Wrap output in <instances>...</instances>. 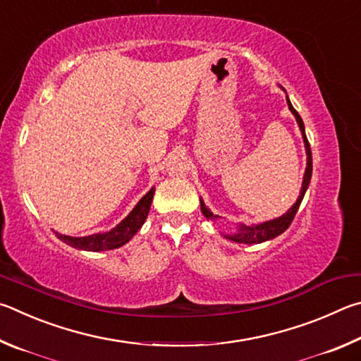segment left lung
Returning a JSON list of instances; mask_svg holds the SVG:
<instances>
[{
    "label": "left lung",
    "instance_id": "left-lung-1",
    "mask_svg": "<svg viewBox=\"0 0 361 361\" xmlns=\"http://www.w3.org/2000/svg\"><path fill=\"white\" fill-rule=\"evenodd\" d=\"M287 104H288V109L292 111V114L296 118V122L300 125V130H301V135H302V141H305V147H306V155H307V166L305 171V177H302V185H301V193L298 200H296V203L290 207V209L283 214V216L277 217L274 220H268V222H263V224H258V225H243L239 224L236 231L233 233V235H226V239H231V241L239 243V244H260L264 241H269V239H274L276 236L282 235L283 231H286L290 224L293 222V219L296 216V212H298V207L301 204L302 198H305V193L309 187V182H311V176H312V154H311V145H309V141L306 137V131H305V123H302V118L300 117V114L296 112L295 107L290 103V99L287 97ZM201 212L204 214V217L207 220H216L219 219V216H214V214L207 209L206 204L203 203V200H201Z\"/></svg>",
    "mask_w": 361,
    "mask_h": 361
}]
</instances>
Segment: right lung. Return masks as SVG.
<instances>
[{
    "label": "right lung",
    "mask_w": 361,
    "mask_h": 361,
    "mask_svg": "<svg viewBox=\"0 0 361 361\" xmlns=\"http://www.w3.org/2000/svg\"><path fill=\"white\" fill-rule=\"evenodd\" d=\"M154 193H155V188L152 187L150 190L145 193L141 200H139V203L135 206V209H133L128 216H126L122 222H120L116 228H112L111 231L97 233V235L82 236V238L60 235V233H55V235L59 236L60 241L80 250L101 252V250H112V249L122 247V245L128 243L130 239L136 235L137 230L144 225L145 219L149 216L152 200H154Z\"/></svg>",
    "instance_id": "obj_1"
}]
</instances>
